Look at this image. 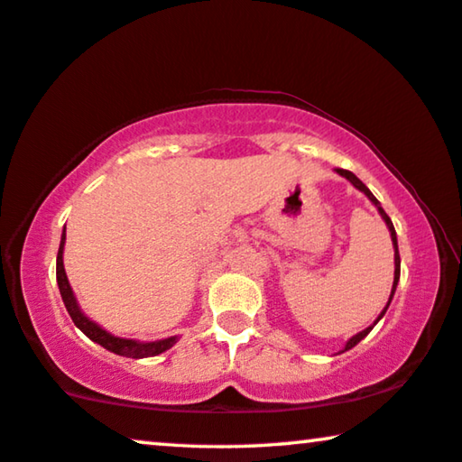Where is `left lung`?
I'll use <instances>...</instances> for the list:
<instances>
[{"label": "left lung", "mask_w": 462, "mask_h": 462, "mask_svg": "<svg viewBox=\"0 0 462 462\" xmlns=\"http://www.w3.org/2000/svg\"><path fill=\"white\" fill-rule=\"evenodd\" d=\"M336 172H337V175H342V177H346V179H347V181H350V183H352L354 187H356V189H358V191H363V193H365V196H366V198H369L373 204H375V208L379 210V215H381V218H383V220H385L387 229H390V236H392V244H393V266H396V269H393V285H392V293H390V300H387L385 309H383V310H381V314H379V317H377V320H375V323H373L371 327H366V329H363V331H360V333H356V336H352L350 339H347V342H346V346H344V350H342V352H346V350H352V347H354V346H356V344L360 342V339H365L366 336H369V333H371V329H373V327H375V325L379 323V320H381V319H383V314H385V310H387V306H390V302H392L393 293H396V285H398V281H400V254H398V239H396V229H393V225H392V220H390V217H387V215H385V210H383V208H381L379 199H377L375 196H373V193H371V189H369V187H366V185H365L363 181H360V179H358L356 175H354V172H350V171H344V169H336Z\"/></svg>", "instance_id": "1"}]
</instances>
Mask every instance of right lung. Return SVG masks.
I'll list each match as a JSON object with an SVG mask.
<instances>
[{"mask_svg": "<svg viewBox=\"0 0 462 462\" xmlns=\"http://www.w3.org/2000/svg\"><path fill=\"white\" fill-rule=\"evenodd\" d=\"M64 242H66V233H62V239H60V250H58V258H56V279H58V287H60V296H62V302L69 310L72 323H75L79 329H81L91 342L99 344L106 350L118 354V356H126V358H150V356H158L177 344V336L166 337V339H158V342H137V339H126V337H116L112 336L99 327L96 320H91L87 314L81 310V306L77 302L75 291L69 283V277H66L64 271Z\"/></svg>", "mask_w": 462, "mask_h": 462, "instance_id": "add662e5", "label": "right lung"}]
</instances>
